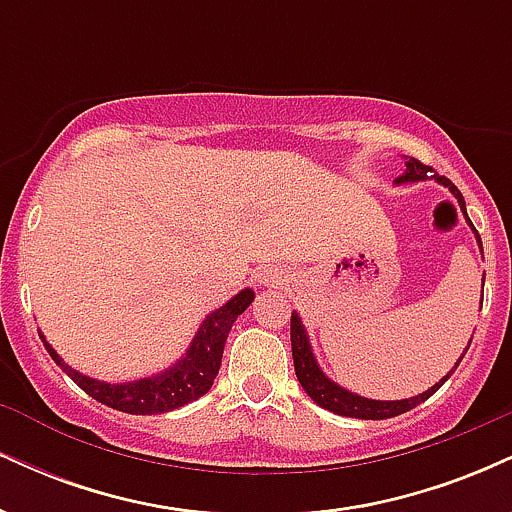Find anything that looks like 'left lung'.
Listing matches in <instances>:
<instances>
[{"label": "left lung", "mask_w": 512, "mask_h": 512, "mask_svg": "<svg viewBox=\"0 0 512 512\" xmlns=\"http://www.w3.org/2000/svg\"><path fill=\"white\" fill-rule=\"evenodd\" d=\"M428 175H436L433 173V168L426 166V163H421L419 158H411V161H407V173H404L402 178H397V182L426 180ZM436 180H440L443 185L450 187V192L457 197V202H460V207L464 211L462 192L457 190V187L452 185L445 175H436ZM464 214H467V211H464ZM479 243H481V238H479ZM291 351H293V368H296V378H298V383L303 385V390L308 392L310 399H313L315 404H320L322 409H330V411H334V414H342V416H354V419H373L375 421V419H392V416L404 414V411L414 409L416 404L426 402V399L431 397L433 392H436L438 387L450 378V375H445L438 385H433L431 390L424 392V395L411 397V399H397V402H378V399L358 397V395H354V392L342 390V387L334 385L332 380H327L325 375H322V370L317 368L313 351H310L308 337H305V330H303L301 320H298L296 313L291 315ZM460 361L455 363V368L460 366Z\"/></svg>", "instance_id": "left-lung-1"}]
</instances>
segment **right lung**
<instances>
[{
    "instance_id": "right-lung-1",
    "label": "right lung",
    "mask_w": 512,
    "mask_h": 512,
    "mask_svg": "<svg viewBox=\"0 0 512 512\" xmlns=\"http://www.w3.org/2000/svg\"><path fill=\"white\" fill-rule=\"evenodd\" d=\"M255 293L250 289L240 291L233 301H228L223 308L211 313L204 325L199 327L195 342L187 349L185 358H180L173 368L166 373L151 375V378L137 380V383L127 385H110L98 383V380L86 378V375L76 373L55 354V349L45 342V349L52 356V361L60 366L69 378L74 380L88 397L98 399L101 404H108L117 411L125 414H163V411L185 407V404L195 402L202 395H207L209 387L214 385L216 373L221 368L223 346H226V337L231 332L236 317L243 313L252 303Z\"/></svg>"
}]
</instances>
